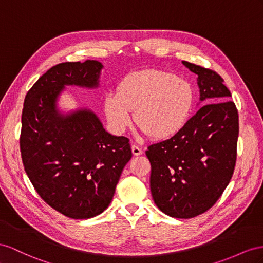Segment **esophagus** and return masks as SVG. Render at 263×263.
<instances>
[{
    "mask_svg": "<svg viewBox=\"0 0 263 263\" xmlns=\"http://www.w3.org/2000/svg\"><path fill=\"white\" fill-rule=\"evenodd\" d=\"M131 150H132L133 156H136V157L141 156V154L143 153L142 149H141V147H139V146H138V145H136V144H133V145L131 146Z\"/></svg>",
    "mask_w": 263,
    "mask_h": 263,
    "instance_id": "34e87169",
    "label": "esophagus"
}]
</instances>
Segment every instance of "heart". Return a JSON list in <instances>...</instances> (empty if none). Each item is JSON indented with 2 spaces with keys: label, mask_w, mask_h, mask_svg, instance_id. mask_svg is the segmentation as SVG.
I'll use <instances>...</instances> for the list:
<instances>
[{
  "label": "heart",
  "mask_w": 263,
  "mask_h": 263,
  "mask_svg": "<svg viewBox=\"0 0 263 263\" xmlns=\"http://www.w3.org/2000/svg\"><path fill=\"white\" fill-rule=\"evenodd\" d=\"M194 92L187 81L171 72L142 70L124 77L117 93L104 97L103 110L111 130L122 134L134 122L152 139L176 136L190 119Z\"/></svg>",
  "instance_id": "obj_1"
}]
</instances>
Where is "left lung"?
Instances as JSON below:
<instances>
[{
  "instance_id": "left-lung-1",
  "label": "left lung",
  "mask_w": 263,
  "mask_h": 263,
  "mask_svg": "<svg viewBox=\"0 0 263 263\" xmlns=\"http://www.w3.org/2000/svg\"><path fill=\"white\" fill-rule=\"evenodd\" d=\"M196 73L200 107L176 136L152 144L150 189L163 213L190 219L209 210L224 191L237 159L239 116L218 73L182 62Z\"/></svg>"
}]
</instances>
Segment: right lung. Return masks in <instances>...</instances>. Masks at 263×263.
I'll return each instance as SVG.
<instances>
[{"mask_svg":"<svg viewBox=\"0 0 263 263\" xmlns=\"http://www.w3.org/2000/svg\"><path fill=\"white\" fill-rule=\"evenodd\" d=\"M103 64L96 60L52 66L24 100L21 156L26 174L46 203L71 219H90L111 203L132 158L129 139L105 131L89 107L64 111L66 86L97 90Z\"/></svg>","mask_w":263,"mask_h":263,"instance_id":"1","label":"right lung"}]
</instances>
